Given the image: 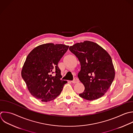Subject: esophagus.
Segmentation results:
<instances>
[{
    "label": "esophagus",
    "mask_w": 133,
    "mask_h": 133,
    "mask_svg": "<svg viewBox=\"0 0 133 133\" xmlns=\"http://www.w3.org/2000/svg\"><path fill=\"white\" fill-rule=\"evenodd\" d=\"M78 82H79L78 79L76 77H75V78H74V79H73L72 81H71V82H72V83H74V84L77 83H78Z\"/></svg>",
    "instance_id": "34e87169"
}]
</instances>
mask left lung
I'll return each instance as SVG.
<instances>
[{
    "label": "left lung",
    "mask_w": 133,
    "mask_h": 133,
    "mask_svg": "<svg viewBox=\"0 0 133 133\" xmlns=\"http://www.w3.org/2000/svg\"><path fill=\"white\" fill-rule=\"evenodd\" d=\"M69 50L81 64L78 77L85 90L79 96L88 100L102 97L115 77V70L109 54L97 44L88 41L75 44Z\"/></svg>",
    "instance_id": "obj_1"
}]
</instances>
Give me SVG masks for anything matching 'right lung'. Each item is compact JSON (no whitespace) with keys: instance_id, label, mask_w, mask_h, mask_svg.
Here are the masks:
<instances>
[{"instance_id":"1","label":"right lung","mask_w":133,"mask_h":133,"mask_svg":"<svg viewBox=\"0 0 133 133\" xmlns=\"http://www.w3.org/2000/svg\"><path fill=\"white\" fill-rule=\"evenodd\" d=\"M69 46L48 43L34 48L23 64L21 75L31 94L43 102L50 101L61 93L66 81L61 80L58 64ZM55 73L54 76L52 74Z\"/></svg>"}]
</instances>
